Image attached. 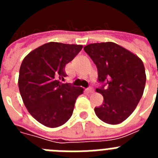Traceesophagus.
<instances>
[{
	"label": "esophagus",
	"mask_w": 158,
	"mask_h": 158,
	"mask_svg": "<svg viewBox=\"0 0 158 158\" xmlns=\"http://www.w3.org/2000/svg\"><path fill=\"white\" fill-rule=\"evenodd\" d=\"M86 92H87L88 93H93V89H92V88H89V89H86Z\"/></svg>",
	"instance_id": "esophagus-1"
}]
</instances>
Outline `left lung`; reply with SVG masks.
<instances>
[{"label":"left lung","instance_id":"8db88e82","mask_svg":"<svg viewBox=\"0 0 158 158\" xmlns=\"http://www.w3.org/2000/svg\"><path fill=\"white\" fill-rule=\"evenodd\" d=\"M84 50L98 70V81L104 85L96 91L104 96L95 113L100 120L115 125L132 114L142 98L146 76L143 62L126 48L112 42L91 43Z\"/></svg>","mask_w":158,"mask_h":158}]
</instances>
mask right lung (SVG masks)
Instances as JSON below:
<instances>
[{
  "mask_svg": "<svg viewBox=\"0 0 158 158\" xmlns=\"http://www.w3.org/2000/svg\"><path fill=\"white\" fill-rule=\"evenodd\" d=\"M82 45L50 42L31 51L19 68L18 85L32 117L47 127L62 126L73 114L84 89L64 84L65 66L81 51Z\"/></svg>",
  "mask_w": 158,
  "mask_h": 158,
  "instance_id": "add662e5",
  "label": "right lung"
}]
</instances>
